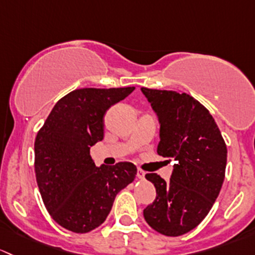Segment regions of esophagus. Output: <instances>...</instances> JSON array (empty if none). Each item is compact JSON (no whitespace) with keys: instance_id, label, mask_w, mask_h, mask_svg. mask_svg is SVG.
Masks as SVG:
<instances>
[{"instance_id":"esophagus-1","label":"esophagus","mask_w":255,"mask_h":255,"mask_svg":"<svg viewBox=\"0 0 255 255\" xmlns=\"http://www.w3.org/2000/svg\"><path fill=\"white\" fill-rule=\"evenodd\" d=\"M145 174H146V173L143 172L142 169H140V168H138V169H137V178H138V179H143V178H145Z\"/></svg>"}]
</instances>
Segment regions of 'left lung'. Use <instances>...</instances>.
<instances>
[{
  "instance_id": "1",
  "label": "left lung",
  "mask_w": 255,
  "mask_h": 255,
  "mask_svg": "<svg viewBox=\"0 0 255 255\" xmlns=\"http://www.w3.org/2000/svg\"><path fill=\"white\" fill-rule=\"evenodd\" d=\"M141 92L158 119L157 153L175 161L168 182L156 173L146 174L157 198L143 217L157 232L177 237L211 210L225 179L227 148L212 115L193 97L145 87Z\"/></svg>"
}]
</instances>
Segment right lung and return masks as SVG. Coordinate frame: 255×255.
<instances>
[{
    "label": "right lung",
    "instance_id": "obj_1",
    "mask_svg": "<svg viewBox=\"0 0 255 255\" xmlns=\"http://www.w3.org/2000/svg\"><path fill=\"white\" fill-rule=\"evenodd\" d=\"M133 89H76L55 104L36 135L39 191L50 216L71 232L86 233L103 224L117 194L135 179V164L97 167L89 154L104 137L107 110Z\"/></svg>",
    "mask_w": 255,
    "mask_h": 255
}]
</instances>
